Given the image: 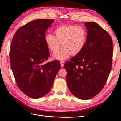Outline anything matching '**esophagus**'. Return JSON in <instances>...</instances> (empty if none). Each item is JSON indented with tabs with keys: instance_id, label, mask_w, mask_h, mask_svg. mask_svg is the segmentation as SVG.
I'll return each mask as SVG.
<instances>
[{
	"instance_id": "34e87169",
	"label": "esophagus",
	"mask_w": 121,
	"mask_h": 121,
	"mask_svg": "<svg viewBox=\"0 0 121 121\" xmlns=\"http://www.w3.org/2000/svg\"><path fill=\"white\" fill-rule=\"evenodd\" d=\"M60 64H61V68H63V65H64V64H65V62H64V61H62L60 62Z\"/></svg>"
}]
</instances>
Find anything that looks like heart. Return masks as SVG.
Returning a JSON list of instances; mask_svg holds the SVG:
<instances>
[{
    "label": "heart",
    "mask_w": 121,
    "mask_h": 121,
    "mask_svg": "<svg viewBox=\"0 0 121 121\" xmlns=\"http://www.w3.org/2000/svg\"><path fill=\"white\" fill-rule=\"evenodd\" d=\"M54 35L47 34L44 40L50 51L55 52L53 58L58 60H64L70 56H76L84 49L87 40V32L80 25H62L53 30Z\"/></svg>",
    "instance_id": "heart-1"
}]
</instances>
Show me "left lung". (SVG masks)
Listing matches in <instances>:
<instances>
[{"label":"left lung","instance_id":"obj_1","mask_svg":"<svg viewBox=\"0 0 121 121\" xmlns=\"http://www.w3.org/2000/svg\"><path fill=\"white\" fill-rule=\"evenodd\" d=\"M87 40L84 49L64 65L71 92L88 100L104 88L112 65L113 42L108 33L96 23H85Z\"/></svg>","mask_w":121,"mask_h":121}]
</instances>
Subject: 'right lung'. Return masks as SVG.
<instances>
[{"label":"right lung","instance_id":"obj_1","mask_svg":"<svg viewBox=\"0 0 121 121\" xmlns=\"http://www.w3.org/2000/svg\"><path fill=\"white\" fill-rule=\"evenodd\" d=\"M53 22L37 19L23 25L15 32L10 46V64L15 82L32 98H39L50 91L61 69L58 60L44 63L50 56L45 32Z\"/></svg>","mask_w":121,"mask_h":121}]
</instances>
